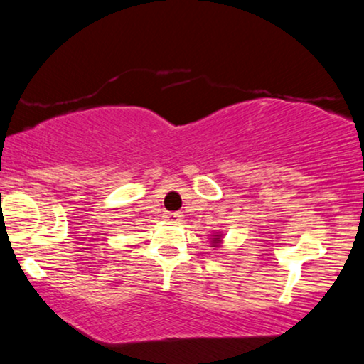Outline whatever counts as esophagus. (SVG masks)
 Segmentation results:
<instances>
[{"label":"esophagus","mask_w":364,"mask_h":364,"mask_svg":"<svg viewBox=\"0 0 364 364\" xmlns=\"http://www.w3.org/2000/svg\"><path fill=\"white\" fill-rule=\"evenodd\" d=\"M182 213L181 212H168L166 213V218L168 222H181L182 220Z\"/></svg>","instance_id":"obj_1"}]
</instances>
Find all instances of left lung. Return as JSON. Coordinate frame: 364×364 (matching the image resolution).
<instances>
[{"mask_svg":"<svg viewBox=\"0 0 364 364\" xmlns=\"http://www.w3.org/2000/svg\"><path fill=\"white\" fill-rule=\"evenodd\" d=\"M220 238H222V233H217V235H213V238H212V245L213 247H218L220 245Z\"/></svg>","mask_w":364,"mask_h":364,"instance_id":"obj_1","label":"left lung"}]
</instances>
